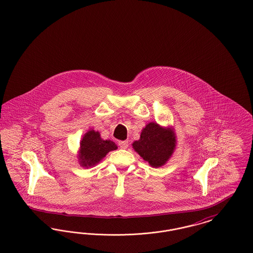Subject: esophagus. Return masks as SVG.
Segmentation results:
<instances>
[{"label": "esophagus", "mask_w": 253, "mask_h": 253, "mask_svg": "<svg viewBox=\"0 0 253 253\" xmlns=\"http://www.w3.org/2000/svg\"><path fill=\"white\" fill-rule=\"evenodd\" d=\"M128 145H129V143H128V141H120L119 142V146L121 147V149H127L128 148Z\"/></svg>", "instance_id": "obj_1"}]
</instances>
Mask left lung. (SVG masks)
<instances>
[{"mask_svg":"<svg viewBox=\"0 0 253 253\" xmlns=\"http://www.w3.org/2000/svg\"><path fill=\"white\" fill-rule=\"evenodd\" d=\"M132 147L152 167L158 168L164 165L172 155L175 136L172 131L151 122L142 130L139 140L132 143Z\"/></svg>","mask_w":253,"mask_h":253,"instance_id":"1","label":"left lung"}]
</instances>
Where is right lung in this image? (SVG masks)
Masks as SVG:
<instances>
[{
	"label": "right lung",
	"mask_w": 253,
	"mask_h": 253,
	"mask_svg": "<svg viewBox=\"0 0 253 253\" xmlns=\"http://www.w3.org/2000/svg\"><path fill=\"white\" fill-rule=\"evenodd\" d=\"M118 149V146L111 140L100 138L99 132L94 130L85 133L81 142L80 162L84 167L94 166L108 154L110 151Z\"/></svg>",
	"instance_id": "right-lung-1"
}]
</instances>
